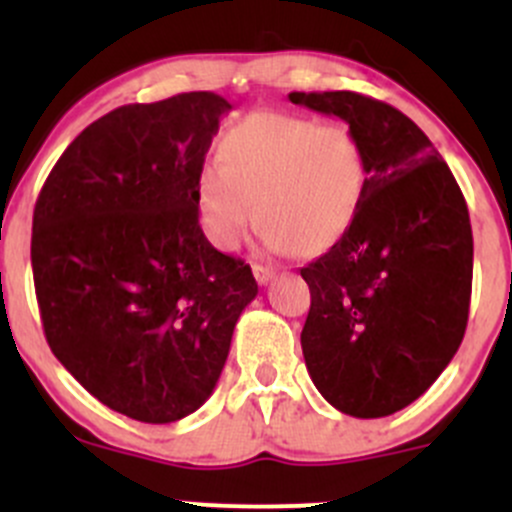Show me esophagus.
I'll return each instance as SVG.
<instances>
[{
  "label": "esophagus",
  "mask_w": 512,
  "mask_h": 512,
  "mask_svg": "<svg viewBox=\"0 0 512 512\" xmlns=\"http://www.w3.org/2000/svg\"><path fill=\"white\" fill-rule=\"evenodd\" d=\"M252 272H255V280L260 282V285H267V282L275 277V270L267 265H252Z\"/></svg>",
  "instance_id": "esophagus-1"
}]
</instances>
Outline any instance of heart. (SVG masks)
<instances>
[{"instance_id":"b5f03b06","label":"heart","mask_w":512,"mask_h":512,"mask_svg":"<svg viewBox=\"0 0 512 512\" xmlns=\"http://www.w3.org/2000/svg\"><path fill=\"white\" fill-rule=\"evenodd\" d=\"M218 160L200 170L195 205L220 250H237L260 218L272 250L322 255L352 230L369 183L352 128L292 111L242 116L225 131Z\"/></svg>"}]
</instances>
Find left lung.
<instances>
[{"instance_id":"left-lung-1","label":"left lung","mask_w":512,"mask_h":512,"mask_svg":"<svg viewBox=\"0 0 512 512\" xmlns=\"http://www.w3.org/2000/svg\"><path fill=\"white\" fill-rule=\"evenodd\" d=\"M289 101L342 118L369 160L352 230L299 270L312 294L304 364L342 414L391 416L441 376L466 334L473 282L466 198L399 108L354 91H292Z\"/></svg>"}]
</instances>
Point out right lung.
I'll return each instance as SVG.
<instances>
[{
    "label": "right lung",
    "mask_w": 512,
    "mask_h": 512,
    "mask_svg": "<svg viewBox=\"0 0 512 512\" xmlns=\"http://www.w3.org/2000/svg\"><path fill=\"white\" fill-rule=\"evenodd\" d=\"M210 91L128 103L71 141L34 208L46 342L103 406L170 423L208 401L257 282L203 235L195 180L220 118Z\"/></svg>",
    "instance_id": "add662e5"
}]
</instances>
